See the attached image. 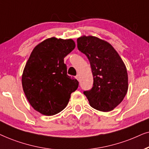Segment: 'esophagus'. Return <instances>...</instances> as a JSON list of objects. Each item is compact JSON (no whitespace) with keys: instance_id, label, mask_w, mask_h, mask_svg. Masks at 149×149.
I'll return each instance as SVG.
<instances>
[{"instance_id":"obj_1","label":"esophagus","mask_w":149,"mask_h":149,"mask_svg":"<svg viewBox=\"0 0 149 149\" xmlns=\"http://www.w3.org/2000/svg\"><path fill=\"white\" fill-rule=\"evenodd\" d=\"M76 78L77 80H78V81H80V76H79V75H77L76 77Z\"/></svg>"}]
</instances>
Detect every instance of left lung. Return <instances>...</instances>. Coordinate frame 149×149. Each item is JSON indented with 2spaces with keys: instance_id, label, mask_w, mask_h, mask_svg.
Listing matches in <instances>:
<instances>
[{
  "instance_id": "obj_1",
  "label": "left lung",
  "mask_w": 149,
  "mask_h": 149,
  "mask_svg": "<svg viewBox=\"0 0 149 149\" xmlns=\"http://www.w3.org/2000/svg\"><path fill=\"white\" fill-rule=\"evenodd\" d=\"M78 48L90 62L93 86L84 91L92 108L110 112L118 106L128 91V75L119 54L108 41L92 35L77 39Z\"/></svg>"
}]
</instances>
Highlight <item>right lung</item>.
Here are the masks:
<instances>
[{"label":"right lung","mask_w":149,"mask_h":149,"mask_svg":"<svg viewBox=\"0 0 149 149\" xmlns=\"http://www.w3.org/2000/svg\"><path fill=\"white\" fill-rule=\"evenodd\" d=\"M76 47L72 39L50 37L34 47L22 76L23 91L31 106L45 116L61 112L71 93L78 88L76 79L67 74L64 58Z\"/></svg>","instance_id":"1"}]
</instances>
